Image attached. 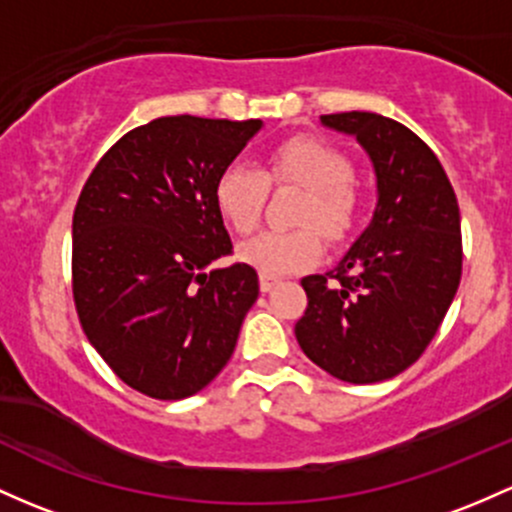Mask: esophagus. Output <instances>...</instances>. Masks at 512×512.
<instances>
[{
	"label": "esophagus",
	"mask_w": 512,
	"mask_h": 512,
	"mask_svg": "<svg viewBox=\"0 0 512 512\" xmlns=\"http://www.w3.org/2000/svg\"><path fill=\"white\" fill-rule=\"evenodd\" d=\"M258 285H261V293H268V290L276 288V285H278V278L266 276V273H261V276H258Z\"/></svg>",
	"instance_id": "1"
}]
</instances>
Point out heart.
Returning <instances> with one entry per match:
<instances>
[{"mask_svg": "<svg viewBox=\"0 0 512 512\" xmlns=\"http://www.w3.org/2000/svg\"><path fill=\"white\" fill-rule=\"evenodd\" d=\"M354 166L339 148L310 136H298L273 148L266 168L234 161L219 170L212 197L217 212L236 234L254 232L268 200V183L298 185L305 190L295 222L305 227L290 232H263L239 246V261L266 276H288L315 266L324 254L322 236L342 241L359 217ZM318 228L315 230L314 227Z\"/></svg>", "mask_w": 512, "mask_h": 512, "instance_id": "heart-1", "label": "heart"}]
</instances>
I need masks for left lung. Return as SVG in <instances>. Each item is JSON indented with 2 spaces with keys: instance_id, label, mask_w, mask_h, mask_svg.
Listing matches in <instances>:
<instances>
[{
  "instance_id": "1",
  "label": "left lung",
  "mask_w": 512,
  "mask_h": 512,
  "mask_svg": "<svg viewBox=\"0 0 512 512\" xmlns=\"http://www.w3.org/2000/svg\"><path fill=\"white\" fill-rule=\"evenodd\" d=\"M354 136L376 170L371 224L337 268L302 278L307 310L295 337L310 361L346 383H378L415 364L461 280V217L432 148L373 112L324 114Z\"/></svg>"
}]
</instances>
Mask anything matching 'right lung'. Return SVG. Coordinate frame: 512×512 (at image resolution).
<instances>
[{"instance_id": "obj_1", "label": "right lung", "mask_w": 512, "mask_h": 512, "mask_svg": "<svg viewBox=\"0 0 512 512\" xmlns=\"http://www.w3.org/2000/svg\"><path fill=\"white\" fill-rule=\"evenodd\" d=\"M261 119H153L124 134L87 178L73 214V298L97 354L156 400L200 393L232 359L258 298L214 205L219 170Z\"/></svg>"}]
</instances>
